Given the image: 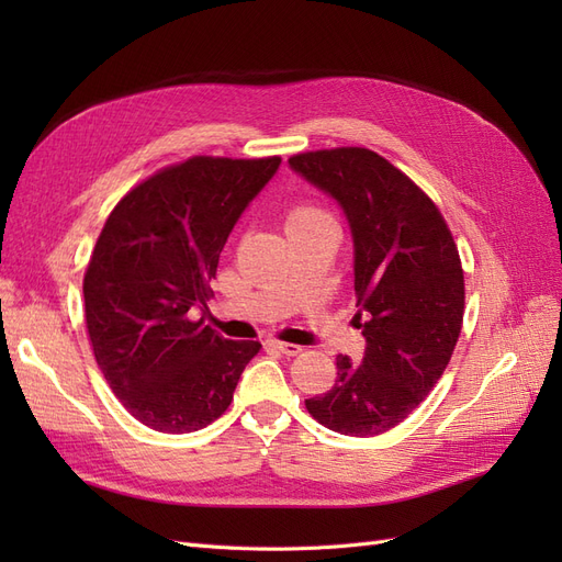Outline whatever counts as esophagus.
Here are the masks:
<instances>
[{
  "mask_svg": "<svg viewBox=\"0 0 562 562\" xmlns=\"http://www.w3.org/2000/svg\"><path fill=\"white\" fill-rule=\"evenodd\" d=\"M271 349H277L279 353H285V356H297L302 349L297 345H291V342H279V339H271L269 342Z\"/></svg>",
  "mask_w": 562,
  "mask_h": 562,
  "instance_id": "34e87169",
  "label": "esophagus"
}]
</instances>
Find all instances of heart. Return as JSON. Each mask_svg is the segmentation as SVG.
Returning a JSON list of instances; mask_svg holds the SVG:
<instances>
[{
  "instance_id": "1",
  "label": "heart",
  "mask_w": 562,
  "mask_h": 562,
  "mask_svg": "<svg viewBox=\"0 0 562 562\" xmlns=\"http://www.w3.org/2000/svg\"><path fill=\"white\" fill-rule=\"evenodd\" d=\"M323 220H333L326 209H321L318 203L307 201V199H297L293 203H288L285 209V229L288 234L312 227L316 223H323Z\"/></svg>"
}]
</instances>
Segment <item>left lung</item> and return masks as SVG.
<instances>
[{"label":"left lung","instance_id":"1","mask_svg":"<svg viewBox=\"0 0 562 562\" xmlns=\"http://www.w3.org/2000/svg\"><path fill=\"white\" fill-rule=\"evenodd\" d=\"M288 164L345 209L368 318L363 361L339 353L335 386L304 405L330 431L380 436L413 415L452 359L464 321L457 244L431 196L378 151H300Z\"/></svg>","mask_w":562,"mask_h":562}]
</instances>
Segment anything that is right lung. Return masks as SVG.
I'll list each match as a JSON object with an SVG mask.
<instances>
[{
  "instance_id": "add662e5",
  "label": "right lung",
  "mask_w": 562,
  "mask_h": 562,
  "mask_svg": "<svg viewBox=\"0 0 562 562\" xmlns=\"http://www.w3.org/2000/svg\"><path fill=\"white\" fill-rule=\"evenodd\" d=\"M279 164L196 155L135 184L105 220L83 274V316L114 396L149 429L209 427L262 347L187 314L213 295L227 236Z\"/></svg>"
}]
</instances>
